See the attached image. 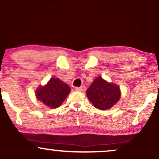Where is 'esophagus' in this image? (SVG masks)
Masks as SVG:
<instances>
[{"label":"esophagus","mask_w":159,"mask_h":159,"mask_svg":"<svg viewBox=\"0 0 159 159\" xmlns=\"http://www.w3.org/2000/svg\"><path fill=\"white\" fill-rule=\"evenodd\" d=\"M75 90L79 91V92H81V93H84V92H85L86 87H84V86H81V87H76Z\"/></svg>","instance_id":"1"}]
</instances>
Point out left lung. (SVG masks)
Returning a JSON list of instances; mask_svg holds the SVG:
<instances>
[{
	"instance_id": "left-lung-1",
	"label": "left lung",
	"mask_w": 159,
	"mask_h": 159,
	"mask_svg": "<svg viewBox=\"0 0 159 159\" xmlns=\"http://www.w3.org/2000/svg\"><path fill=\"white\" fill-rule=\"evenodd\" d=\"M86 93L93 106L102 111L111 108L118 102L121 96L117 85L107 82L100 76L95 78Z\"/></svg>"
}]
</instances>
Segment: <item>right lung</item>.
Listing matches in <instances>:
<instances>
[{
  "label": "right lung",
  "mask_w": 159,
  "mask_h": 159,
  "mask_svg": "<svg viewBox=\"0 0 159 159\" xmlns=\"http://www.w3.org/2000/svg\"><path fill=\"white\" fill-rule=\"evenodd\" d=\"M70 91L68 84L58 78L53 77L45 85L38 87L35 93L36 98L45 105L51 108H56L61 106Z\"/></svg>",
  "instance_id": "1"
}]
</instances>
